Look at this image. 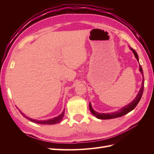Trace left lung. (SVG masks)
I'll use <instances>...</instances> for the list:
<instances>
[{
    "label": "left lung",
    "mask_w": 154,
    "mask_h": 154,
    "mask_svg": "<svg viewBox=\"0 0 154 154\" xmlns=\"http://www.w3.org/2000/svg\"><path fill=\"white\" fill-rule=\"evenodd\" d=\"M130 50H132L133 54H134V56L136 58V60L138 61H139V59H138V55L137 54L136 51L132 49V48L130 47ZM139 70L141 72V73L143 76V79H142V86L140 89L139 91V92L137 94L136 98L134 99L131 103H130L129 104H128L127 105L123 106L122 108H121L119 110L116 111V112H110V113H99L98 112H96L93 108L92 106H91V103H89V109L90 111L91 112L93 115L95 116L96 118L99 119L101 120H107V119H115V118H119L120 116H122L124 115H125L127 113L130 112V111H132L134 108L137 106V104L139 103V101L140 100L143 94V87H144V78H143V70L141 65H139Z\"/></svg>",
    "instance_id": "1"
}]
</instances>
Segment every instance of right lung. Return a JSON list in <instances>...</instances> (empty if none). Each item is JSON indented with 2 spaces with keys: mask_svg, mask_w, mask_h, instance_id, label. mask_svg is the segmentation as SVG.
I'll return each instance as SVG.
<instances>
[{
  "mask_svg": "<svg viewBox=\"0 0 154 154\" xmlns=\"http://www.w3.org/2000/svg\"><path fill=\"white\" fill-rule=\"evenodd\" d=\"M19 111H20V112L22 114V115L24 117H25L26 119H27L28 120H30L31 122H33L36 123V124H55L60 122L62 120V119H63V117L64 116V113H65V109H64L63 112H61V114H60V115L56 116V117L53 118V119L45 120H36V119H30V118L26 116L24 113L21 112L20 110H19Z\"/></svg>",
  "mask_w": 154,
  "mask_h": 154,
  "instance_id": "obj_1",
  "label": "right lung"
}]
</instances>
